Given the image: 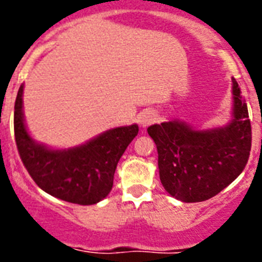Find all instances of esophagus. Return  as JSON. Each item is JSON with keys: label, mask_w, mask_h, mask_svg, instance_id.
Instances as JSON below:
<instances>
[{"label": "esophagus", "mask_w": 262, "mask_h": 262, "mask_svg": "<svg viewBox=\"0 0 262 262\" xmlns=\"http://www.w3.org/2000/svg\"><path fill=\"white\" fill-rule=\"evenodd\" d=\"M156 119H158V114L154 110H145L139 115L140 126H143L144 129L149 126L151 123L156 122Z\"/></svg>", "instance_id": "obj_1"}]
</instances>
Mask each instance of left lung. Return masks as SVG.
Segmentation results:
<instances>
[{
  "label": "left lung",
  "mask_w": 262,
  "mask_h": 262,
  "mask_svg": "<svg viewBox=\"0 0 262 262\" xmlns=\"http://www.w3.org/2000/svg\"><path fill=\"white\" fill-rule=\"evenodd\" d=\"M158 148L160 182L183 203L212 199L244 171L252 148L248 106L232 79L231 121L219 127L195 129L171 119L148 127Z\"/></svg>",
  "instance_id": "8db88e82"
}]
</instances>
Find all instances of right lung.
I'll return each instance as SVG.
<instances>
[{
    "label": "right lung",
    "instance_id": "obj_1",
    "mask_svg": "<svg viewBox=\"0 0 262 262\" xmlns=\"http://www.w3.org/2000/svg\"><path fill=\"white\" fill-rule=\"evenodd\" d=\"M20 85L14 103V137L27 171L42 190L80 205L102 201L113 189L121 156L139 133V126H119L103 132L77 147L55 149L35 141L27 130Z\"/></svg>",
    "mask_w": 262,
    "mask_h": 262
}]
</instances>
